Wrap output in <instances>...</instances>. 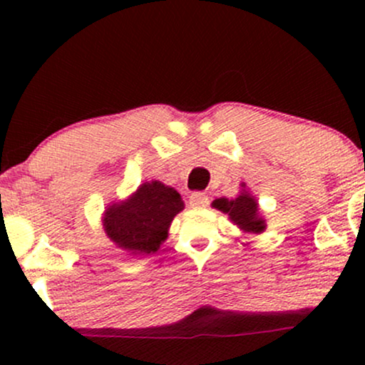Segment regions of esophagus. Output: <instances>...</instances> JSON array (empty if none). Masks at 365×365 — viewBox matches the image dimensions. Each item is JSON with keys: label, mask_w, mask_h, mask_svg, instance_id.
<instances>
[{"label": "esophagus", "mask_w": 365, "mask_h": 365, "mask_svg": "<svg viewBox=\"0 0 365 365\" xmlns=\"http://www.w3.org/2000/svg\"><path fill=\"white\" fill-rule=\"evenodd\" d=\"M188 202H190L192 207L195 209H200V207H206L209 199L206 194H202V192H194V194L190 195V199H188Z\"/></svg>", "instance_id": "esophagus-1"}]
</instances>
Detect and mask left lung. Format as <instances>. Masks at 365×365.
<instances>
[{
    "instance_id": "left-lung-1",
    "label": "left lung",
    "mask_w": 365,
    "mask_h": 365,
    "mask_svg": "<svg viewBox=\"0 0 365 365\" xmlns=\"http://www.w3.org/2000/svg\"><path fill=\"white\" fill-rule=\"evenodd\" d=\"M217 211L228 215L230 221L240 228V232L249 233V235H259L266 230V220L259 211L257 199L245 188V183H242V190L235 199H226L220 197L215 199L211 204Z\"/></svg>"
}]
</instances>
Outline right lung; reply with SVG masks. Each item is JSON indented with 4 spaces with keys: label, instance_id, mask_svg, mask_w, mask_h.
I'll return each instance as SVG.
<instances>
[{
    "label": "right lung",
    "instance_id": "obj_1",
    "mask_svg": "<svg viewBox=\"0 0 365 365\" xmlns=\"http://www.w3.org/2000/svg\"><path fill=\"white\" fill-rule=\"evenodd\" d=\"M182 195L159 180L137 187L127 199L111 202L103 212V230L118 249L130 255H148L168 238L173 217L183 211Z\"/></svg>",
    "mask_w": 365,
    "mask_h": 365
}]
</instances>
